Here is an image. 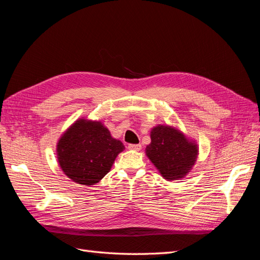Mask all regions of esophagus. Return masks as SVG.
<instances>
[{
  "label": "esophagus",
  "instance_id": "esophagus-1",
  "mask_svg": "<svg viewBox=\"0 0 260 260\" xmlns=\"http://www.w3.org/2000/svg\"><path fill=\"white\" fill-rule=\"evenodd\" d=\"M128 147L130 149H133V151H140L141 148H142V146H141V144H129Z\"/></svg>",
  "mask_w": 260,
  "mask_h": 260
}]
</instances>
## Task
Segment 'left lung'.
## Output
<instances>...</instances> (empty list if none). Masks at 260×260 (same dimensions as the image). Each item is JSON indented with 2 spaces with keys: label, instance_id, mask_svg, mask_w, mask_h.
Returning a JSON list of instances; mask_svg holds the SVG:
<instances>
[{
  "label": "left lung",
  "instance_id": "1",
  "mask_svg": "<svg viewBox=\"0 0 260 260\" xmlns=\"http://www.w3.org/2000/svg\"><path fill=\"white\" fill-rule=\"evenodd\" d=\"M151 140L145 153L161 176L167 180L184 178L198 157V145L188 142L182 133L168 125L153 128Z\"/></svg>",
  "mask_w": 260,
  "mask_h": 260
}]
</instances>
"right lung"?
Returning <instances> with one entry per match:
<instances>
[{
  "mask_svg": "<svg viewBox=\"0 0 260 260\" xmlns=\"http://www.w3.org/2000/svg\"><path fill=\"white\" fill-rule=\"evenodd\" d=\"M124 149L100 121L77 120L57 143V158L64 174L75 182L93 185L111 170Z\"/></svg>",
  "mask_w": 260,
  "mask_h": 260,
  "instance_id": "1",
  "label": "right lung"
}]
</instances>
